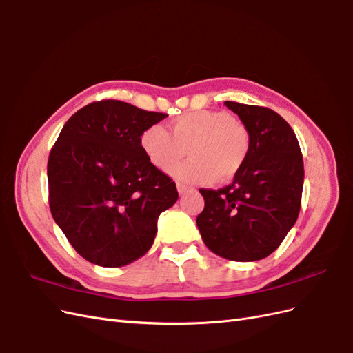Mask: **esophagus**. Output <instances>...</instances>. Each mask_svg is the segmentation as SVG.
<instances>
[{
	"mask_svg": "<svg viewBox=\"0 0 353 353\" xmlns=\"http://www.w3.org/2000/svg\"><path fill=\"white\" fill-rule=\"evenodd\" d=\"M176 188H178V193H179V194H184V193H187V191L193 190V187L185 185V184H183V183H178V184H176Z\"/></svg>",
	"mask_w": 353,
	"mask_h": 353,
	"instance_id": "1",
	"label": "esophagus"
}]
</instances>
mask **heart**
<instances>
[{"label":"heart","instance_id":"obj_1","mask_svg":"<svg viewBox=\"0 0 353 353\" xmlns=\"http://www.w3.org/2000/svg\"><path fill=\"white\" fill-rule=\"evenodd\" d=\"M141 150L153 166L168 170L189 150L192 159L169 170L190 183L210 184L236 176L250 152V134L240 121L221 110H194L170 122L145 128L140 135Z\"/></svg>","mask_w":353,"mask_h":353}]
</instances>
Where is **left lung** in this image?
Wrapping results in <instances>:
<instances>
[{
    "instance_id": "left-lung-1",
    "label": "left lung",
    "mask_w": 353,
    "mask_h": 353,
    "mask_svg": "<svg viewBox=\"0 0 353 353\" xmlns=\"http://www.w3.org/2000/svg\"><path fill=\"white\" fill-rule=\"evenodd\" d=\"M250 134V152L234 181L200 188L205 209L196 222L208 249L237 262L259 261L281 244L299 216L303 159L297 138L268 108L225 101Z\"/></svg>"
}]
</instances>
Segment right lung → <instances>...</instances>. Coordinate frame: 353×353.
<instances>
[{
  "label": "right lung",
  "instance_id": "1",
  "mask_svg": "<svg viewBox=\"0 0 353 353\" xmlns=\"http://www.w3.org/2000/svg\"><path fill=\"white\" fill-rule=\"evenodd\" d=\"M166 113L101 100L70 116L48 165L51 215L83 259L116 268L152 248L157 218L178 200L176 185L140 145Z\"/></svg>",
  "mask_w": 353,
  "mask_h": 353
}]
</instances>
